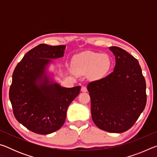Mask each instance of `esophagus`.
<instances>
[{"label":"esophagus","mask_w":157,"mask_h":157,"mask_svg":"<svg viewBox=\"0 0 157 157\" xmlns=\"http://www.w3.org/2000/svg\"><path fill=\"white\" fill-rule=\"evenodd\" d=\"M81 91H82V92H86V91H87V89H86V86H82V88H81Z\"/></svg>","instance_id":"1"}]
</instances>
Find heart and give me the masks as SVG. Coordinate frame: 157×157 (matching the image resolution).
Listing matches in <instances>:
<instances>
[{
    "label": "heart",
    "mask_w": 157,
    "mask_h": 157,
    "mask_svg": "<svg viewBox=\"0 0 157 157\" xmlns=\"http://www.w3.org/2000/svg\"><path fill=\"white\" fill-rule=\"evenodd\" d=\"M74 69L79 74H89L91 78L98 79L107 75L112 66V60L105 53L85 51L73 57Z\"/></svg>",
    "instance_id": "obj_1"
}]
</instances>
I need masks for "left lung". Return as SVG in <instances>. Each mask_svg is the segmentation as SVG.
<instances>
[{"mask_svg": "<svg viewBox=\"0 0 157 157\" xmlns=\"http://www.w3.org/2000/svg\"><path fill=\"white\" fill-rule=\"evenodd\" d=\"M116 59L113 71L87 86L94 123L98 128L122 133L131 128L145 107V79L138 60L125 50L109 47Z\"/></svg>", "mask_w": 157, "mask_h": 157, "instance_id": "8db88e82", "label": "left lung"}]
</instances>
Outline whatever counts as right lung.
Returning a JSON list of instances; mask_svg holds the SVG:
<instances>
[{"mask_svg": "<svg viewBox=\"0 0 157 157\" xmlns=\"http://www.w3.org/2000/svg\"><path fill=\"white\" fill-rule=\"evenodd\" d=\"M66 46L41 44L28 51L16 66L9 96L17 120L39 134H51L64 123L66 111L80 86L66 88L54 81L48 68L63 57Z\"/></svg>", "mask_w": 157, "mask_h": 157, "instance_id": "obj_1", "label": "right lung"}]
</instances>
